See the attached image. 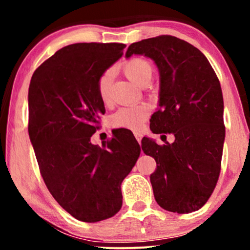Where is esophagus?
Here are the masks:
<instances>
[{
	"instance_id": "esophagus-1",
	"label": "esophagus",
	"mask_w": 250,
	"mask_h": 250,
	"mask_svg": "<svg viewBox=\"0 0 250 250\" xmlns=\"http://www.w3.org/2000/svg\"><path fill=\"white\" fill-rule=\"evenodd\" d=\"M134 135H135V139H136V140H137V142H139V143H141V139H142V135H141V134H140V133H135Z\"/></svg>"
}]
</instances>
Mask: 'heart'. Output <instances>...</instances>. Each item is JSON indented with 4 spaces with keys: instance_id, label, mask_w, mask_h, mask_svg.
I'll return each instance as SVG.
<instances>
[{
    "instance_id": "obj_1",
    "label": "heart",
    "mask_w": 250,
    "mask_h": 250,
    "mask_svg": "<svg viewBox=\"0 0 250 250\" xmlns=\"http://www.w3.org/2000/svg\"><path fill=\"white\" fill-rule=\"evenodd\" d=\"M123 74L128 80H130L134 84L139 87H146L150 82L153 76V68L147 60L141 57H134L123 63ZM113 73L107 70L102 74L97 82V91L100 99L103 102L109 100V90H110ZM150 108L147 104L134 105V107H125L117 110L111 117V123L116 128H125L130 130H139L141 128L143 121L147 119Z\"/></svg>"
}]
</instances>
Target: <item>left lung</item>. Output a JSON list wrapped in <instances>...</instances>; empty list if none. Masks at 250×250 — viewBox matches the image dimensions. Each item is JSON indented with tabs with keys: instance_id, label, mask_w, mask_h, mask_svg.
I'll return each instance as SVG.
<instances>
[{
	"instance_id": "left-lung-1",
	"label": "left lung",
	"mask_w": 250,
	"mask_h": 250,
	"mask_svg": "<svg viewBox=\"0 0 250 250\" xmlns=\"http://www.w3.org/2000/svg\"><path fill=\"white\" fill-rule=\"evenodd\" d=\"M143 55L160 73L159 109L151 115L154 134H173L159 146L143 137L142 150L154 157L150 175L154 196L168 211L188 214L205 206L221 170L226 129L220 81L207 57L170 35L131 43L125 57Z\"/></svg>"
}]
</instances>
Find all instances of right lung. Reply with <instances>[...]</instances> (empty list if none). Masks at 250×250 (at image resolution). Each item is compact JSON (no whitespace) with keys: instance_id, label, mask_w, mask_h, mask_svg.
Here are the masks:
<instances>
[{"instance_id":"obj_1","label":"right lung","mask_w":250,"mask_h":250,"mask_svg":"<svg viewBox=\"0 0 250 250\" xmlns=\"http://www.w3.org/2000/svg\"><path fill=\"white\" fill-rule=\"evenodd\" d=\"M125 47H63L37 68L29 84L28 131L43 181L57 203L83 222L109 219L121 209V183L141 153L135 137L120 131L102 147L90 142L105 113L97 82Z\"/></svg>"}]
</instances>
